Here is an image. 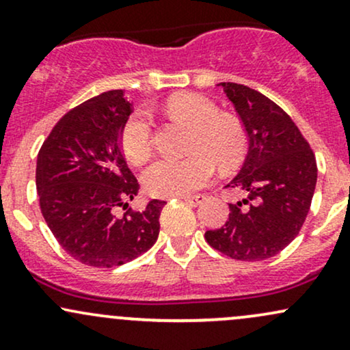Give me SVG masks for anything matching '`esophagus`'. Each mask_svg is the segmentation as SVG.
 <instances>
[{"label":"esophagus","mask_w":350,"mask_h":350,"mask_svg":"<svg viewBox=\"0 0 350 350\" xmlns=\"http://www.w3.org/2000/svg\"><path fill=\"white\" fill-rule=\"evenodd\" d=\"M180 199L186 200V202L189 204V206H199V204H202V200L206 199L204 196H180Z\"/></svg>","instance_id":"34e87169"}]
</instances>
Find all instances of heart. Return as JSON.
I'll use <instances>...</instances> for the list:
<instances>
[{
  "mask_svg": "<svg viewBox=\"0 0 350 350\" xmlns=\"http://www.w3.org/2000/svg\"><path fill=\"white\" fill-rule=\"evenodd\" d=\"M171 118L194 130L186 158H163L143 172V186L151 196H186L206 186L215 172V159L222 167L235 166L243 158L247 136L237 120L220 116L211 100L194 94H180L166 105ZM122 148L128 161L142 164L152 148V120L146 110H136L124 123Z\"/></svg>",
  "mask_w": 350,
  "mask_h": 350,
  "instance_id": "obj_1",
  "label": "heart"
}]
</instances>
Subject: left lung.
I'll return each instance as SVG.
<instances>
[{
  "label": "left lung",
  "instance_id": "1",
  "mask_svg": "<svg viewBox=\"0 0 350 350\" xmlns=\"http://www.w3.org/2000/svg\"><path fill=\"white\" fill-rule=\"evenodd\" d=\"M248 136L242 170L226 187L243 199L228 204L226 226L207 230L215 250L243 262L275 256L299 234L316 189L314 152L293 120L250 87L219 83Z\"/></svg>",
  "mask_w": 350,
  "mask_h": 350
}]
</instances>
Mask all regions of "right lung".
<instances>
[{
  "label": "right lung",
  "mask_w": 350,
  "mask_h": 350,
  "mask_svg": "<svg viewBox=\"0 0 350 350\" xmlns=\"http://www.w3.org/2000/svg\"><path fill=\"white\" fill-rule=\"evenodd\" d=\"M130 113L123 90L103 92L67 111L38 154L36 186L44 220L60 247L88 267L131 262L159 235L164 200L116 215L139 189L120 146Z\"/></svg>",
  "instance_id": "1"
}]
</instances>
